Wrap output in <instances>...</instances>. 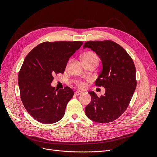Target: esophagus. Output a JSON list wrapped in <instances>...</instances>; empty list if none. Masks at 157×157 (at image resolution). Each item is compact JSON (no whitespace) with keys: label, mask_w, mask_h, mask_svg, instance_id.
<instances>
[{"label":"esophagus","mask_w":157,"mask_h":157,"mask_svg":"<svg viewBox=\"0 0 157 157\" xmlns=\"http://www.w3.org/2000/svg\"><path fill=\"white\" fill-rule=\"evenodd\" d=\"M75 94L76 95V96H79V95L81 94V92H78V91H76V92H75Z\"/></svg>","instance_id":"34e87169"}]
</instances>
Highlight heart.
I'll return each instance as SVG.
<instances>
[{
  "instance_id": "b5f03b06",
  "label": "heart",
  "mask_w": 157,
  "mask_h": 157,
  "mask_svg": "<svg viewBox=\"0 0 157 157\" xmlns=\"http://www.w3.org/2000/svg\"><path fill=\"white\" fill-rule=\"evenodd\" d=\"M82 60L83 61V63H90V62H94V61L98 63L99 59H98V56L94 52L88 51L86 52H85V53L82 56ZM69 62L70 61L67 63V66ZM76 84H77L78 88L80 89H82L86 86V84H85V82L82 81V80H78L77 83H76Z\"/></svg>"
}]
</instances>
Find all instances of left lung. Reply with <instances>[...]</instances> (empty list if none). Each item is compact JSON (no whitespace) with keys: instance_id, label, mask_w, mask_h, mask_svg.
<instances>
[{"instance_id":"8db88e82","label":"left lung","mask_w":157,"mask_h":157,"mask_svg":"<svg viewBox=\"0 0 157 157\" xmlns=\"http://www.w3.org/2000/svg\"><path fill=\"white\" fill-rule=\"evenodd\" d=\"M83 47L91 48L101 59L103 68L95 84L105 88V94L100 98L94 92H89L92 101L85 113L94 122H113L126 110L135 92L134 63L127 52L112 40H90Z\"/></svg>"}]
</instances>
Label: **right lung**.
<instances>
[{"label": "right lung", "instance_id": "1", "mask_svg": "<svg viewBox=\"0 0 157 157\" xmlns=\"http://www.w3.org/2000/svg\"><path fill=\"white\" fill-rule=\"evenodd\" d=\"M82 43L44 42L25 57L18 75L20 98L28 113L37 121L52 124L64 116L73 90L65 86L57 91L50 84L54 75L64 73L69 58Z\"/></svg>", "mask_w": 157, "mask_h": 157}]
</instances>
